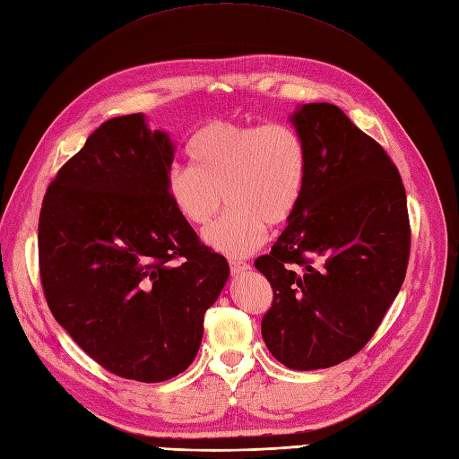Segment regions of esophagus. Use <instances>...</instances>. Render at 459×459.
Returning <instances> with one entry per match:
<instances>
[{"label":"esophagus","instance_id":"1","mask_svg":"<svg viewBox=\"0 0 459 459\" xmlns=\"http://www.w3.org/2000/svg\"><path fill=\"white\" fill-rule=\"evenodd\" d=\"M230 269H231L233 274H241V273H246L249 269V263L236 259V257H230Z\"/></svg>","mask_w":459,"mask_h":459}]
</instances>
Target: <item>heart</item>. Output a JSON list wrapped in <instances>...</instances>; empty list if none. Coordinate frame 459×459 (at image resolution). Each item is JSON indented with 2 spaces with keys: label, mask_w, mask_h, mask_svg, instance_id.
Here are the masks:
<instances>
[{
  "label": "heart",
  "mask_w": 459,
  "mask_h": 459,
  "mask_svg": "<svg viewBox=\"0 0 459 459\" xmlns=\"http://www.w3.org/2000/svg\"><path fill=\"white\" fill-rule=\"evenodd\" d=\"M192 167L175 165L167 192L190 226L208 223L221 206L228 212L204 230V243L223 255H249L267 239L269 226L289 221L308 178V149L289 124L210 121L188 143Z\"/></svg>",
  "instance_id": "heart-1"
}]
</instances>
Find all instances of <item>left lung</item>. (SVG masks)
I'll list each match as a JSON object with an SVG mask.
<instances>
[{
  "mask_svg": "<svg viewBox=\"0 0 459 459\" xmlns=\"http://www.w3.org/2000/svg\"><path fill=\"white\" fill-rule=\"evenodd\" d=\"M290 121L308 178L289 226L255 261L273 289L261 333L274 359L312 371L373 338L403 287L411 223L394 162L338 106L304 104Z\"/></svg>",
  "mask_w": 459,
  "mask_h": 459,
  "instance_id": "1",
  "label": "left lung"
}]
</instances>
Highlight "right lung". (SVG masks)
I'll list each match as a JSON object with an SVG mask.
<instances>
[{"mask_svg": "<svg viewBox=\"0 0 459 459\" xmlns=\"http://www.w3.org/2000/svg\"><path fill=\"white\" fill-rule=\"evenodd\" d=\"M175 145L143 114L108 119L50 182L39 271L50 312L91 359L141 383L195 361L230 277L167 192Z\"/></svg>", "mask_w": 459, "mask_h": 459, "instance_id": "obj_1", "label": "right lung"}]
</instances>
